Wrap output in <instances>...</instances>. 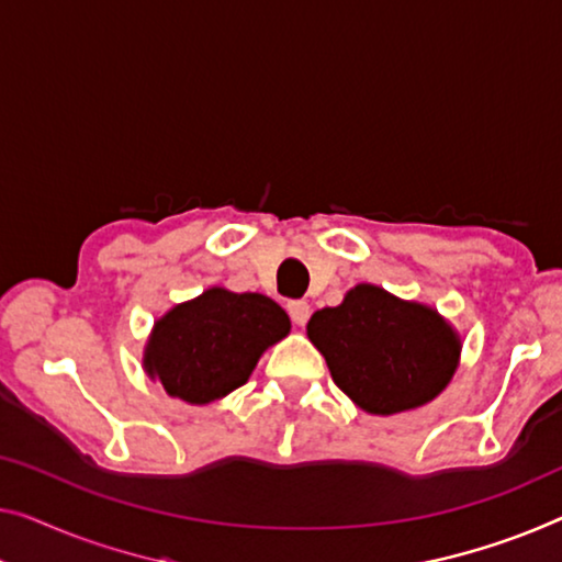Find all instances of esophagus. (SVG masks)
<instances>
[{
	"label": "esophagus",
	"instance_id": "34e87169",
	"mask_svg": "<svg viewBox=\"0 0 562 562\" xmlns=\"http://www.w3.org/2000/svg\"><path fill=\"white\" fill-rule=\"evenodd\" d=\"M288 313L292 317V323L303 328L310 317V305L305 303V300H292V303H288Z\"/></svg>",
	"mask_w": 562,
	"mask_h": 562
}]
</instances>
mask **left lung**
<instances>
[{
	"label": "left lung",
	"mask_w": 562,
	"mask_h": 562,
	"mask_svg": "<svg viewBox=\"0 0 562 562\" xmlns=\"http://www.w3.org/2000/svg\"><path fill=\"white\" fill-rule=\"evenodd\" d=\"M307 338L330 375L368 414L418 408L447 389L459 363V335L437 310L356 284L338 307L310 317Z\"/></svg>",
	"instance_id": "1"
}]
</instances>
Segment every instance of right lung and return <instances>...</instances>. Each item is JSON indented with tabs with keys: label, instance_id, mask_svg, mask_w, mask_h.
Masks as SVG:
<instances>
[{
	"label": "right lung",
	"instance_id": "obj_1",
	"mask_svg": "<svg viewBox=\"0 0 562 562\" xmlns=\"http://www.w3.org/2000/svg\"><path fill=\"white\" fill-rule=\"evenodd\" d=\"M288 333L290 317L274 300L212 288L156 321L144 368L169 396L212 404L247 383L259 356Z\"/></svg>",
	"mask_w": 562,
	"mask_h": 562
}]
</instances>
